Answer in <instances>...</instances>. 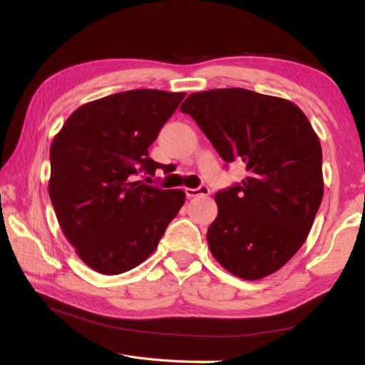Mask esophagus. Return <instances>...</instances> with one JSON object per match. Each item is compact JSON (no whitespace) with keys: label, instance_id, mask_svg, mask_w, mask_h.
<instances>
[{"label":"esophagus","instance_id":"1","mask_svg":"<svg viewBox=\"0 0 365 365\" xmlns=\"http://www.w3.org/2000/svg\"><path fill=\"white\" fill-rule=\"evenodd\" d=\"M188 197H196V196H208L210 195V190L207 187H199V188H185Z\"/></svg>","mask_w":365,"mask_h":365}]
</instances>
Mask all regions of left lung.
Wrapping results in <instances>:
<instances>
[{"mask_svg":"<svg viewBox=\"0 0 365 365\" xmlns=\"http://www.w3.org/2000/svg\"><path fill=\"white\" fill-rule=\"evenodd\" d=\"M226 163L240 161L242 185L216 192L207 232L229 273L257 281L282 268L306 238L323 199L322 145L290 100L242 88L195 92L180 106Z\"/></svg>","mask_w":365,"mask_h":365,"instance_id":"8db88e82","label":"left lung"}]
</instances>
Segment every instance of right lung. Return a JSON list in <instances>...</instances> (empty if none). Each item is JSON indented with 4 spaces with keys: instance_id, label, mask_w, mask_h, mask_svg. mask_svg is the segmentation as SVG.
Listing matches in <instances>:
<instances>
[{
    "instance_id": "obj_1",
    "label": "right lung",
    "mask_w": 365,
    "mask_h": 365,
    "mask_svg": "<svg viewBox=\"0 0 365 365\" xmlns=\"http://www.w3.org/2000/svg\"><path fill=\"white\" fill-rule=\"evenodd\" d=\"M185 96L133 89L98 98L75 110L53 139L51 204L68 243L97 273L143 263L185 204L182 190L135 180L161 168L149 147Z\"/></svg>"
}]
</instances>
